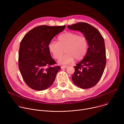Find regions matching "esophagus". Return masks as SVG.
I'll return each instance as SVG.
<instances>
[{
	"instance_id": "esophagus-1",
	"label": "esophagus",
	"mask_w": 124,
	"mask_h": 124,
	"mask_svg": "<svg viewBox=\"0 0 124 124\" xmlns=\"http://www.w3.org/2000/svg\"><path fill=\"white\" fill-rule=\"evenodd\" d=\"M67 67H68L67 66H62L61 67V69H65V68H67Z\"/></svg>"
}]
</instances>
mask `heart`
Here are the masks:
<instances>
[{"instance_id":"b5f03b06","label":"heart","mask_w":124,"mask_h":124,"mask_svg":"<svg viewBox=\"0 0 124 124\" xmlns=\"http://www.w3.org/2000/svg\"><path fill=\"white\" fill-rule=\"evenodd\" d=\"M58 43L51 41L48 46L49 51L55 59H59L65 49L66 54L58 61L60 64H68L75 59L77 61L82 59L86 55L88 48L87 38L80 36L78 34L67 32L60 35L57 38Z\"/></svg>"}]
</instances>
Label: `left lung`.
Masks as SVG:
<instances>
[{"mask_svg":"<svg viewBox=\"0 0 124 124\" xmlns=\"http://www.w3.org/2000/svg\"><path fill=\"white\" fill-rule=\"evenodd\" d=\"M68 28L80 31L88 40L89 47L83 59L74 66V84L82 89L95 86L101 78L106 65V53L103 37L99 31L85 23H78Z\"/></svg>","mask_w":124,"mask_h":124,"instance_id":"8db88e82","label":"left lung"}]
</instances>
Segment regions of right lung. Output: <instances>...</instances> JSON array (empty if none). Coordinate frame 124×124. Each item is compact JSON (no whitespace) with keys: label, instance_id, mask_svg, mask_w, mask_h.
Instances as JSON below:
<instances>
[{"label":"right lung","instance_id":"right-lung-1","mask_svg":"<svg viewBox=\"0 0 124 124\" xmlns=\"http://www.w3.org/2000/svg\"><path fill=\"white\" fill-rule=\"evenodd\" d=\"M66 26L41 25L30 30L22 39L19 52V68L26 84L31 89L42 91L55 80L61 68L50 55L49 43Z\"/></svg>","mask_w":124,"mask_h":124}]
</instances>
